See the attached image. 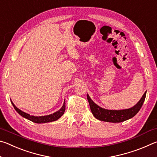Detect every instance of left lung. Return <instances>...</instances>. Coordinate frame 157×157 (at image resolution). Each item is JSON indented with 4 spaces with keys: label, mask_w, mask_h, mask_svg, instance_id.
I'll list each match as a JSON object with an SVG mask.
<instances>
[{
    "label": "left lung",
    "mask_w": 157,
    "mask_h": 157,
    "mask_svg": "<svg viewBox=\"0 0 157 157\" xmlns=\"http://www.w3.org/2000/svg\"><path fill=\"white\" fill-rule=\"evenodd\" d=\"M145 96L146 91L136 105L132 108L123 110H109L100 107L91 99L88 94H87V99L89 101L91 112L95 118L109 123H121L132 118L139 112L144 102Z\"/></svg>",
    "instance_id": "8db88e82"
}]
</instances>
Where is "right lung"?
Returning a JSON list of instances; mask_svg holds the SVG:
<instances>
[{"label":"right lung","instance_id":"1","mask_svg":"<svg viewBox=\"0 0 157 157\" xmlns=\"http://www.w3.org/2000/svg\"><path fill=\"white\" fill-rule=\"evenodd\" d=\"M11 102L13 105V107H14V108L15 109V110L17 111L21 116H23V118L28 119V120L35 123H50V122L57 121L63 115L66 109V103L64 100V102H63L62 108H61L59 111H56V112L53 113L52 114H50V115H48V116H31L30 114H28L27 113L24 112V111H22L21 110H20L19 109H18L17 107H16L14 103L12 102V100H11Z\"/></svg>","mask_w":157,"mask_h":157}]
</instances>
